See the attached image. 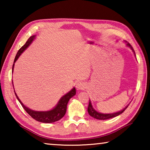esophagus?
<instances>
[{
	"mask_svg": "<svg viewBox=\"0 0 150 150\" xmlns=\"http://www.w3.org/2000/svg\"><path fill=\"white\" fill-rule=\"evenodd\" d=\"M76 88H77V90L84 89V88H85V83L83 82H78L77 84H76Z\"/></svg>",
	"mask_w": 150,
	"mask_h": 150,
	"instance_id": "1",
	"label": "esophagus"
}]
</instances>
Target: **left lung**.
Masks as SVG:
<instances>
[{
  "label": "left lung",
  "instance_id": "8db88e82",
  "mask_svg": "<svg viewBox=\"0 0 150 150\" xmlns=\"http://www.w3.org/2000/svg\"><path fill=\"white\" fill-rule=\"evenodd\" d=\"M126 43H127V44H126L127 46L130 47L131 48V50L134 52V54H135V52H134V50L133 49V47H132V45L130 44H129V43H128V42H126ZM128 106H126V107L124 108V109H122V110H120V111H118V112H117L111 113V114H103V113L98 112L96 111L95 109L93 108L92 105H91V100H89V104H88L87 110H88V114H89V115L91 116H92V117L95 118L96 119H98V120H107V119L116 117V116L120 115V114L122 113L123 112L126 110Z\"/></svg>",
  "mask_w": 150,
  "mask_h": 150
}]
</instances>
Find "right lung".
Segmentation results:
<instances>
[{"label":"right lung","mask_w":150,"mask_h":150,"mask_svg":"<svg viewBox=\"0 0 150 150\" xmlns=\"http://www.w3.org/2000/svg\"><path fill=\"white\" fill-rule=\"evenodd\" d=\"M35 37V35L30 36L28 38V40H27L26 44L20 48V49L18 50V52H17L16 57H15V59L14 61V64L12 65V72H13L14 63L16 62V60L18 59V57H20V55L22 54V53L24 51L32 44V42H33V40H34ZM14 93L15 95H16L17 99L18 100L20 103L21 104L22 107L24 108V110L27 112V113L31 117L35 119V120L40 122L52 123V122H55L59 120L61 118H62L63 116H64V115L66 113V110H67V103L69 102L70 98H72L74 95H75L76 90L75 87L72 88L69 93L65 94L64 96H63L62 97L60 98V100L57 104V105L55 106L54 108L48 111H35V110H31V109H30L29 108H28L26 106L24 105V104L22 103L21 102V100L19 99L18 96H17L16 93H15V91H14Z\"/></svg>","instance_id":"1"}]
</instances>
